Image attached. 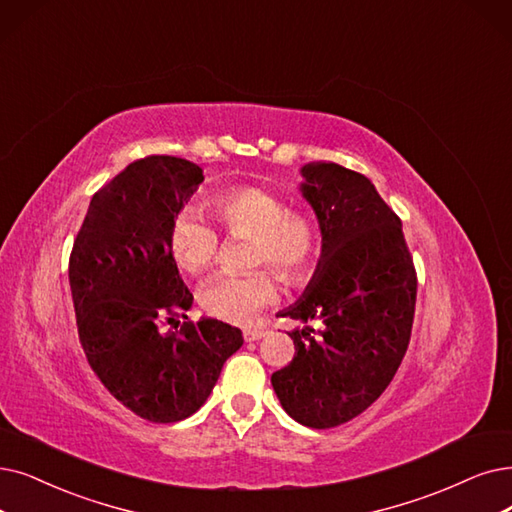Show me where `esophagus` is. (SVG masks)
<instances>
[{"label":"esophagus","mask_w":512,"mask_h":512,"mask_svg":"<svg viewBox=\"0 0 512 512\" xmlns=\"http://www.w3.org/2000/svg\"><path fill=\"white\" fill-rule=\"evenodd\" d=\"M264 334V330H258V327H245L243 330V338H245V342H256V340H260Z\"/></svg>","instance_id":"1"}]
</instances>
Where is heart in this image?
I'll use <instances>...</instances> for the list:
<instances>
[{
    "instance_id": "b5f03b06",
    "label": "heart",
    "mask_w": 512,
    "mask_h": 512,
    "mask_svg": "<svg viewBox=\"0 0 512 512\" xmlns=\"http://www.w3.org/2000/svg\"><path fill=\"white\" fill-rule=\"evenodd\" d=\"M210 210L229 235L252 237L248 267H271L288 285L311 279L321 252L315 214L288 210V201L262 187L224 191L210 201ZM170 252L182 271L203 275L218 260V235L199 214L185 212L172 222ZM199 298L210 315L248 323L277 298V285L269 271H252L210 281Z\"/></svg>"
}]
</instances>
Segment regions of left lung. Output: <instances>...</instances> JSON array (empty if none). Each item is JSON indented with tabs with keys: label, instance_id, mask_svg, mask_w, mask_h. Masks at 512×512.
<instances>
[{
	"label": "left lung",
	"instance_id": "left-lung-1",
	"mask_svg": "<svg viewBox=\"0 0 512 512\" xmlns=\"http://www.w3.org/2000/svg\"><path fill=\"white\" fill-rule=\"evenodd\" d=\"M300 174L321 256L302 296L279 311L306 325L288 332L296 353L271 384L296 422L332 428L365 412L397 374L418 283L401 220L370 178L334 161H311ZM309 320L322 323L317 335Z\"/></svg>",
	"mask_w": 512,
	"mask_h": 512
}]
</instances>
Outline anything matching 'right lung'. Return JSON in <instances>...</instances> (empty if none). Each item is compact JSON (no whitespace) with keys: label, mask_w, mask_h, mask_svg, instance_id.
<instances>
[{"label":"right lung","mask_w":512,"mask_h":512,"mask_svg":"<svg viewBox=\"0 0 512 512\" xmlns=\"http://www.w3.org/2000/svg\"><path fill=\"white\" fill-rule=\"evenodd\" d=\"M201 182L203 170L180 157L130 163L94 193L69 260L90 367L119 403L159 424L193 416L243 344L241 330L218 319L178 321L189 319L193 296L170 252V229Z\"/></svg>","instance_id":"1"}]
</instances>
